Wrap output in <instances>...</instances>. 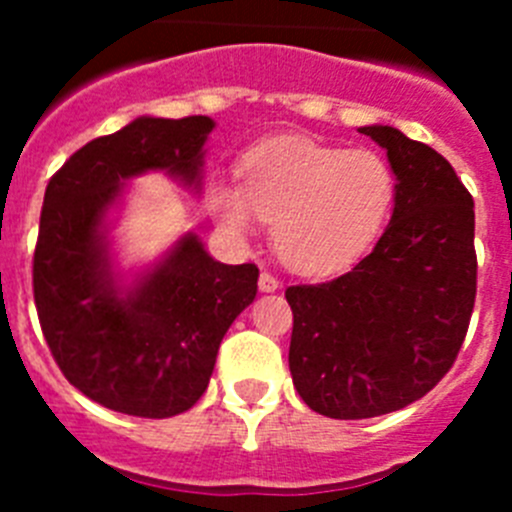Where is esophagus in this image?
<instances>
[{"mask_svg": "<svg viewBox=\"0 0 512 512\" xmlns=\"http://www.w3.org/2000/svg\"><path fill=\"white\" fill-rule=\"evenodd\" d=\"M259 289H261V292H277V289H279V279L274 277L271 271H261Z\"/></svg>", "mask_w": 512, "mask_h": 512, "instance_id": "1", "label": "esophagus"}]
</instances>
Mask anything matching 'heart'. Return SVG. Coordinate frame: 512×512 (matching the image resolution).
Here are the masks:
<instances>
[{"label":"heart","instance_id":"b5f03b06","mask_svg":"<svg viewBox=\"0 0 512 512\" xmlns=\"http://www.w3.org/2000/svg\"><path fill=\"white\" fill-rule=\"evenodd\" d=\"M241 187L217 184L212 212L235 235L274 223L279 259L300 274H330L382 233L397 182L390 161L372 148L325 146L282 135L253 146L238 164Z\"/></svg>","mask_w":512,"mask_h":512}]
</instances>
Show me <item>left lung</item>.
I'll return each mask as SVG.
<instances>
[{"mask_svg": "<svg viewBox=\"0 0 512 512\" xmlns=\"http://www.w3.org/2000/svg\"><path fill=\"white\" fill-rule=\"evenodd\" d=\"M359 130L395 171L390 225L351 271L284 292L292 382L307 408L338 420L431 392L459 356L477 295L474 200L454 166L390 125Z\"/></svg>", "mask_w": 512, "mask_h": 512, "instance_id": "left-lung-1", "label": "left lung"}]
</instances>
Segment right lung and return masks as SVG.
Here are the masks:
<instances>
[{
	"instance_id": "1",
	"label": "right lung",
	"mask_w": 512,
	"mask_h": 512,
	"mask_svg": "<svg viewBox=\"0 0 512 512\" xmlns=\"http://www.w3.org/2000/svg\"><path fill=\"white\" fill-rule=\"evenodd\" d=\"M205 115L138 117L89 140L45 187L33 256L40 328L63 377L115 413L171 418L205 395L217 348L256 297V264H220L187 233L133 287H120L104 215L128 179L166 171L200 187Z\"/></svg>"
}]
</instances>
